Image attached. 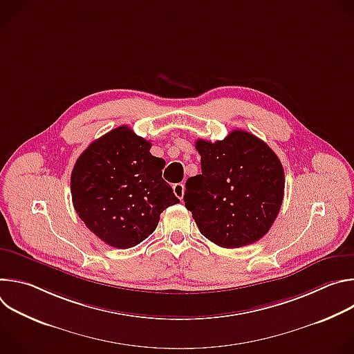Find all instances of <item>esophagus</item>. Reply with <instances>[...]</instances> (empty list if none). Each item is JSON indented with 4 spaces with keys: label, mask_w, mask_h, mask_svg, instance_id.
Here are the masks:
<instances>
[{
    "label": "esophagus",
    "mask_w": 354,
    "mask_h": 354,
    "mask_svg": "<svg viewBox=\"0 0 354 354\" xmlns=\"http://www.w3.org/2000/svg\"><path fill=\"white\" fill-rule=\"evenodd\" d=\"M174 193L178 198H183V194H185V185L183 183H175L174 185Z\"/></svg>",
    "instance_id": "34e87169"
}]
</instances>
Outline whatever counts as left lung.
<instances>
[{"label":"left lung","instance_id":"obj_1","mask_svg":"<svg viewBox=\"0 0 354 354\" xmlns=\"http://www.w3.org/2000/svg\"><path fill=\"white\" fill-rule=\"evenodd\" d=\"M201 174L186 180L185 206L207 239L221 248L259 241L273 225L284 194V171L257 136L231 131L216 142L197 140Z\"/></svg>","mask_w":354,"mask_h":354}]
</instances>
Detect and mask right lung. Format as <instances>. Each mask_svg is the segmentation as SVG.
<instances>
[{"mask_svg":"<svg viewBox=\"0 0 354 354\" xmlns=\"http://www.w3.org/2000/svg\"><path fill=\"white\" fill-rule=\"evenodd\" d=\"M149 148V141L120 126L89 144L71 172L77 214L113 248L142 242L156 231L160 214L179 203L162 179L165 161Z\"/></svg>","mask_w":354,"mask_h":354,"instance_id":"add662e5","label":"right lung"}]
</instances>
